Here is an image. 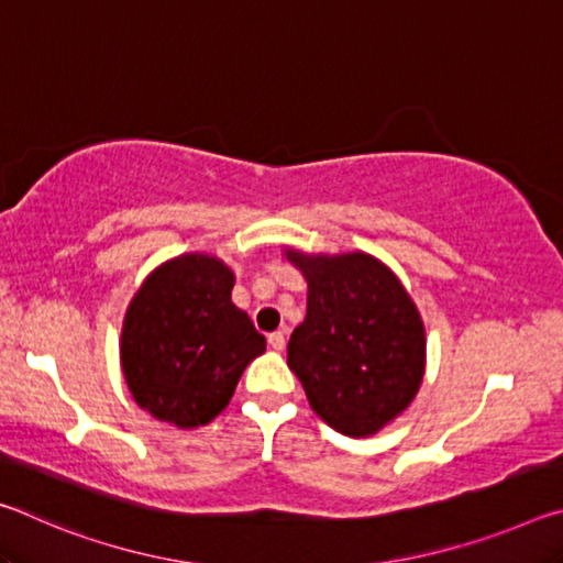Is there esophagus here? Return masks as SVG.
I'll use <instances>...</instances> for the list:
<instances>
[{"mask_svg": "<svg viewBox=\"0 0 563 563\" xmlns=\"http://www.w3.org/2000/svg\"><path fill=\"white\" fill-rule=\"evenodd\" d=\"M268 345L273 347V350H283L285 347V332L283 330H278V332H271L268 335Z\"/></svg>", "mask_w": 563, "mask_h": 563, "instance_id": "esophagus-1", "label": "esophagus"}]
</instances>
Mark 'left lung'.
I'll use <instances>...</instances> for the list:
<instances>
[{
  "label": "left lung",
  "mask_w": 563,
  "mask_h": 563,
  "mask_svg": "<svg viewBox=\"0 0 563 563\" xmlns=\"http://www.w3.org/2000/svg\"><path fill=\"white\" fill-rule=\"evenodd\" d=\"M308 280V316L292 330L288 367L316 415L367 437L405 412L424 375V328L395 273L367 253L288 251Z\"/></svg>",
  "instance_id": "1"
}]
</instances>
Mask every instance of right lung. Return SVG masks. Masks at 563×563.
I'll list each match as a JSON object with an SVG mask.
<instances>
[{
  "mask_svg": "<svg viewBox=\"0 0 563 563\" xmlns=\"http://www.w3.org/2000/svg\"><path fill=\"white\" fill-rule=\"evenodd\" d=\"M233 273L208 255L161 265L131 300L121 367L139 407L161 422L208 424L231 402L265 338L231 300Z\"/></svg>",
  "mask_w": 563,
  "mask_h": 563,
  "instance_id": "1",
  "label": "right lung"
}]
</instances>
